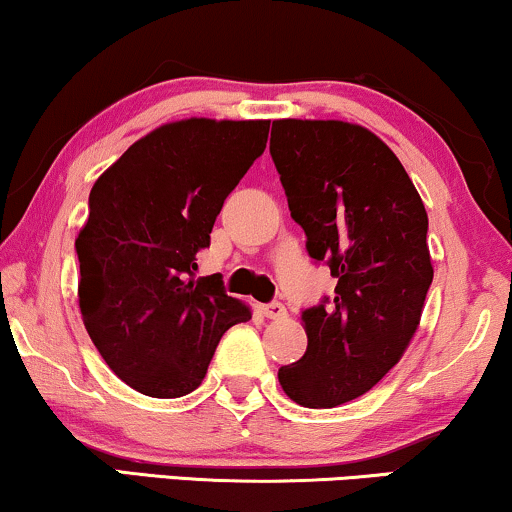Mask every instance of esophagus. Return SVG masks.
<instances>
[{
    "label": "esophagus",
    "instance_id": "obj_1",
    "mask_svg": "<svg viewBox=\"0 0 512 512\" xmlns=\"http://www.w3.org/2000/svg\"><path fill=\"white\" fill-rule=\"evenodd\" d=\"M262 314L267 316V319H286V307H283L281 302H269V304H262Z\"/></svg>",
    "mask_w": 512,
    "mask_h": 512
}]
</instances>
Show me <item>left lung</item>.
Listing matches in <instances>:
<instances>
[{
  "instance_id": "8db88e82",
  "label": "left lung",
  "mask_w": 512,
  "mask_h": 512,
  "mask_svg": "<svg viewBox=\"0 0 512 512\" xmlns=\"http://www.w3.org/2000/svg\"><path fill=\"white\" fill-rule=\"evenodd\" d=\"M271 160L307 252L338 278L302 312L307 352L278 383L307 409L378 385L416 333L432 283L428 212L399 158L361 125L274 120Z\"/></svg>"
}]
</instances>
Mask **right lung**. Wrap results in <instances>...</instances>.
Segmentation results:
<instances>
[{
    "label": "right lung",
    "instance_id": "obj_1",
    "mask_svg": "<svg viewBox=\"0 0 512 512\" xmlns=\"http://www.w3.org/2000/svg\"><path fill=\"white\" fill-rule=\"evenodd\" d=\"M267 137L269 120L170 122L129 146L92 186L75 241L80 312L103 361L137 392H193L222 335L252 316L217 276L193 271Z\"/></svg>",
    "mask_w": 512,
    "mask_h": 512
}]
</instances>
